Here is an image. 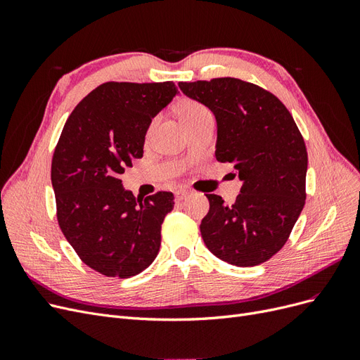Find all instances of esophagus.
I'll return each instance as SVG.
<instances>
[{"label":"esophagus","mask_w":360,"mask_h":360,"mask_svg":"<svg viewBox=\"0 0 360 360\" xmlns=\"http://www.w3.org/2000/svg\"><path fill=\"white\" fill-rule=\"evenodd\" d=\"M188 197H189V191H186V189H180V191L176 192V200L177 201H183V200H186Z\"/></svg>","instance_id":"34e87169"}]
</instances>
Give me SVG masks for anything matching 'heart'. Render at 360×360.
<instances>
[{
    "instance_id": "heart-1",
    "label": "heart",
    "mask_w": 360,
    "mask_h": 360,
    "mask_svg": "<svg viewBox=\"0 0 360 360\" xmlns=\"http://www.w3.org/2000/svg\"><path fill=\"white\" fill-rule=\"evenodd\" d=\"M177 114L184 126H189L198 120L212 115L209 108L204 106L202 103L192 101V99H184L177 105Z\"/></svg>"
}]
</instances>
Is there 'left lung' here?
I'll list each match as a JSON object with an SVG mask.
<instances>
[{
    "label": "left lung",
    "instance_id": "1",
    "mask_svg": "<svg viewBox=\"0 0 360 360\" xmlns=\"http://www.w3.org/2000/svg\"><path fill=\"white\" fill-rule=\"evenodd\" d=\"M217 123L216 159L243 181L236 202L207 193L200 230L210 252L237 267L274 257L288 240L307 200L308 153L292 115L275 94L237 78L179 82Z\"/></svg>",
    "mask_w": 360,
    "mask_h": 360
}]
</instances>
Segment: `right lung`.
Instances as JSON below:
<instances>
[{"label": "right lung", "instance_id": "1", "mask_svg": "<svg viewBox=\"0 0 360 360\" xmlns=\"http://www.w3.org/2000/svg\"><path fill=\"white\" fill-rule=\"evenodd\" d=\"M179 93L167 82H105L76 105L52 156L57 219L84 263L108 278H130L158 257L171 192L146 200L120 176L144 153L147 129Z\"/></svg>", "mask_w": 360, "mask_h": 360}]
</instances>
